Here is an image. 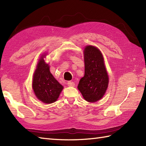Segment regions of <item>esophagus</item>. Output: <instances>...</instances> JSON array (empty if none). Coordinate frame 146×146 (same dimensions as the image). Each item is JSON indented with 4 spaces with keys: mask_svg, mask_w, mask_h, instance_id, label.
Here are the masks:
<instances>
[{
    "mask_svg": "<svg viewBox=\"0 0 146 146\" xmlns=\"http://www.w3.org/2000/svg\"><path fill=\"white\" fill-rule=\"evenodd\" d=\"M68 85L70 86H75V83H74L73 82H68Z\"/></svg>",
    "mask_w": 146,
    "mask_h": 146,
    "instance_id": "34e87169",
    "label": "esophagus"
}]
</instances>
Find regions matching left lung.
I'll return each mask as SVG.
<instances>
[{
    "instance_id": "left-lung-1",
    "label": "left lung",
    "mask_w": 146,
    "mask_h": 146,
    "mask_svg": "<svg viewBox=\"0 0 146 146\" xmlns=\"http://www.w3.org/2000/svg\"><path fill=\"white\" fill-rule=\"evenodd\" d=\"M85 75L80 79L78 89L88 102H95L104 97L108 87V76L100 49L86 46L83 51Z\"/></svg>"
}]
</instances>
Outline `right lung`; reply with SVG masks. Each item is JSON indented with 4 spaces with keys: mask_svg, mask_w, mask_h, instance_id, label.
I'll use <instances>...</instances> for the list:
<instances>
[{
    "mask_svg": "<svg viewBox=\"0 0 146 146\" xmlns=\"http://www.w3.org/2000/svg\"><path fill=\"white\" fill-rule=\"evenodd\" d=\"M46 54L41 56L37 64L33 78V89L39 100L44 104L56 102L63 89V86L52 76L49 64L44 60Z\"/></svg>",
    "mask_w": 146,
    "mask_h": 146,
    "instance_id": "add662e5",
    "label": "right lung"
}]
</instances>
